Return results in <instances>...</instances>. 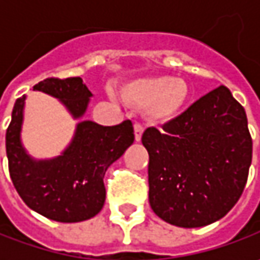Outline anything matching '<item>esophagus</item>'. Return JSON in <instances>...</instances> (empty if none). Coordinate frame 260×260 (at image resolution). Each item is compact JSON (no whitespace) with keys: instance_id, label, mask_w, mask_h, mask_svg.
<instances>
[{"instance_id":"obj_1","label":"esophagus","mask_w":260,"mask_h":260,"mask_svg":"<svg viewBox=\"0 0 260 260\" xmlns=\"http://www.w3.org/2000/svg\"><path fill=\"white\" fill-rule=\"evenodd\" d=\"M143 125L140 124V123H136L135 124V139L136 142H140L142 140V135H143Z\"/></svg>"}]
</instances>
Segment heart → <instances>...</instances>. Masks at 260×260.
Returning a JSON list of instances; mask_svg holds the SVG:
<instances>
[{"label":"heart","instance_id":"b5f03b06","mask_svg":"<svg viewBox=\"0 0 260 260\" xmlns=\"http://www.w3.org/2000/svg\"><path fill=\"white\" fill-rule=\"evenodd\" d=\"M120 94L125 103L147 108V115L153 121H168L182 111L191 91L184 79L150 76L128 82Z\"/></svg>","mask_w":260,"mask_h":260}]
</instances>
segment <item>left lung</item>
I'll list each match as a JSON object with an SVG mask.
<instances>
[{
    "mask_svg": "<svg viewBox=\"0 0 260 260\" xmlns=\"http://www.w3.org/2000/svg\"><path fill=\"white\" fill-rule=\"evenodd\" d=\"M149 203L169 224L194 229L223 218L239 201L252 164L245 108L218 86L162 125L146 128Z\"/></svg>",
    "mask_w": 260,
    "mask_h": 260,
    "instance_id": "left-lung-1",
    "label": "left lung"
}]
</instances>
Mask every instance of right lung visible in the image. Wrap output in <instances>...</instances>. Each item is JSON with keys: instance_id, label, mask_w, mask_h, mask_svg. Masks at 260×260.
<instances>
[{"instance_id": "right-lung-1", "label": "right lung", "mask_w": 260, "mask_h": 260, "mask_svg": "<svg viewBox=\"0 0 260 260\" xmlns=\"http://www.w3.org/2000/svg\"><path fill=\"white\" fill-rule=\"evenodd\" d=\"M35 91L57 98L74 118L85 114L91 91L76 78H47ZM25 95L15 101L5 135L10 176L21 200L36 213L60 223H78L96 215L105 203L104 178L135 142L130 120L101 125L84 120L76 124L69 146L56 157L35 159L21 143Z\"/></svg>"}]
</instances>
